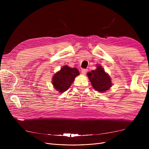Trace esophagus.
<instances>
[{
	"instance_id": "esophagus-1",
	"label": "esophagus",
	"mask_w": 149,
	"mask_h": 149,
	"mask_svg": "<svg viewBox=\"0 0 149 149\" xmlns=\"http://www.w3.org/2000/svg\"><path fill=\"white\" fill-rule=\"evenodd\" d=\"M87 71H88V70H86V69H83L81 70V73H82L83 74H85L86 73H87Z\"/></svg>"
}]
</instances>
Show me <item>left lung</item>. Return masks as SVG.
I'll return each mask as SVG.
<instances>
[{
    "label": "left lung",
    "mask_w": 149,
    "mask_h": 149,
    "mask_svg": "<svg viewBox=\"0 0 149 149\" xmlns=\"http://www.w3.org/2000/svg\"><path fill=\"white\" fill-rule=\"evenodd\" d=\"M93 88L100 93L108 91L112 86L110 76L100 65H96V69L87 73Z\"/></svg>",
    "instance_id": "left-lung-1"
}]
</instances>
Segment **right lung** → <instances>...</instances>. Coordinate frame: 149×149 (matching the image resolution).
<instances>
[{"label": "right lung", "instance_id": "1", "mask_svg": "<svg viewBox=\"0 0 149 149\" xmlns=\"http://www.w3.org/2000/svg\"><path fill=\"white\" fill-rule=\"evenodd\" d=\"M79 74L78 70L65 65L52 77L53 88L60 93H63L71 86L76 76Z\"/></svg>", "mask_w": 149, "mask_h": 149}]
</instances>
